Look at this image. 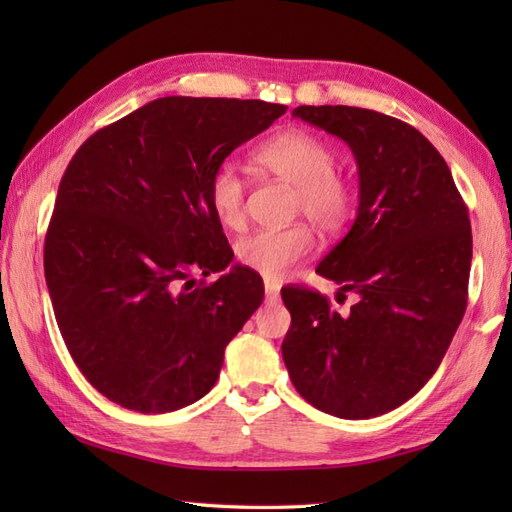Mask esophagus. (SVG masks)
I'll use <instances>...</instances> for the list:
<instances>
[{"label": "esophagus", "mask_w": 512, "mask_h": 512, "mask_svg": "<svg viewBox=\"0 0 512 512\" xmlns=\"http://www.w3.org/2000/svg\"><path fill=\"white\" fill-rule=\"evenodd\" d=\"M264 290H266V301L279 299V286L275 284V281H264Z\"/></svg>", "instance_id": "1"}]
</instances>
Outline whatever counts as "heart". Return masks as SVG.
Instances as JSON below:
<instances>
[{"label": "heart", "instance_id": "heart-1", "mask_svg": "<svg viewBox=\"0 0 512 512\" xmlns=\"http://www.w3.org/2000/svg\"><path fill=\"white\" fill-rule=\"evenodd\" d=\"M259 169L270 176L295 184L292 215H303L325 235L341 233L352 220L356 191L343 171L334 169L336 154L323 138L310 132H286L268 140L255 154ZM246 180L231 165L215 169L209 182V204L228 231L246 224ZM314 248L308 224L266 228L246 235L235 244L237 262L253 273L275 281L306 259Z\"/></svg>", "mask_w": 512, "mask_h": 512}]
</instances>
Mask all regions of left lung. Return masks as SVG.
<instances>
[{
  "mask_svg": "<svg viewBox=\"0 0 512 512\" xmlns=\"http://www.w3.org/2000/svg\"><path fill=\"white\" fill-rule=\"evenodd\" d=\"M292 116L350 145L358 213L317 273L354 292L347 314L317 290H281L292 385L330 416L376 418L436 374L469 299V209L440 151L416 127L363 107L299 105Z\"/></svg>",
  "mask_w": 512,
  "mask_h": 512,
  "instance_id": "left-lung-1",
  "label": "left lung"
}]
</instances>
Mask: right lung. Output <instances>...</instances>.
Returning <instances> with one entry per match:
<instances>
[{"instance_id": "right-lung-1", "label": "right lung", "mask_w": 512, "mask_h": 512, "mask_svg": "<svg viewBox=\"0 0 512 512\" xmlns=\"http://www.w3.org/2000/svg\"><path fill=\"white\" fill-rule=\"evenodd\" d=\"M286 105L165 96L92 134L65 169L43 270L65 347L116 405L167 413L209 394L264 299L209 204L224 158Z\"/></svg>"}]
</instances>
